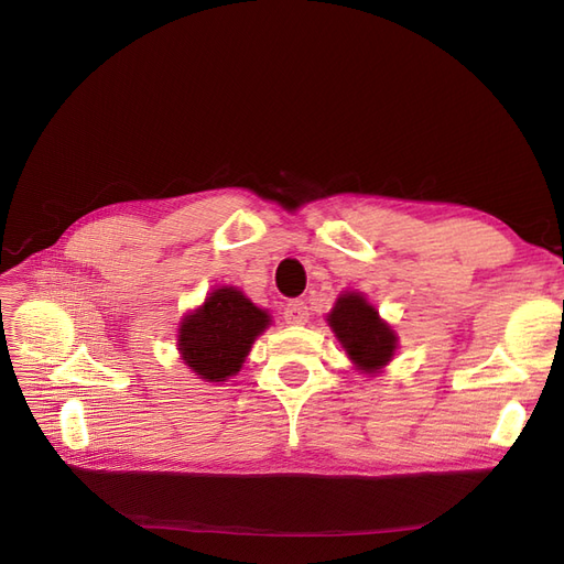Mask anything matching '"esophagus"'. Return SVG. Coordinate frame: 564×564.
<instances>
[{
  "label": "esophagus",
  "mask_w": 564,
  "mask_h": 564,
  "mask_svg": "<svg viewBox=\"0 0 564 564\" xmlns=\"http://www.w3.org/2000/svg\"><path fill=\"white\" fill-rule=\"evenodd\" d=\"M282 317H284L286 324H305V322H308V317H311V308L303 301H299V299L296 301H289L284 305Z\"/></svg>",
  "instance_id": "34e87169"
}]
</instances>
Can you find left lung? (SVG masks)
<instances>
[{
	"mask_svg": "<svg viewBox=\"0 0 564 564\" xmlns=\"http://www.w3.org/2000/svg\"><path fill=\"white\" fill-rule=\"evenodd\" d=\"M329 327L350 360L365 371L381 369L395 352V334L360 294H344L336 301Z\"/></svg>",
	"mask_w": 564,
	"mask_h": 564,
	"instance_id": "1",
	"label": "left lung"
}]
</instances>
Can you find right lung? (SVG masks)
Segmentation results:
<instances>
[{
    "mask_svg": "<svg viewBox=\"0 0 564 564\" xmlns=\"http://www.w3.org/2000/svg\"><path fill=\"white\" fill-rule=\"evenodd\" d=\"M270 317L235 286H220L178 329V350L185 365L204 381H226L240 371L253 338Z\"/></svg>",
    "mask_w": 564,
    "mask_h": 564,
    "instance_id": "1",
    "label": "right lung"
}]
</instances>
